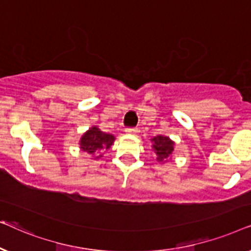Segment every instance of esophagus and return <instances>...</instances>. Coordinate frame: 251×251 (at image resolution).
<instances>
[{"mask_svg": "<svg viewBox=\"0 0 251 251\" xmlns=\"http://www.w3.org/2000/svg\"><path fill=\"white\" fill-rule=\"evenodd\" d=\"M125 132L127 133V134H136V133H138V128L128 127V128H125Z\"/></svg>", "mask_w": 251, "mask_h": 251, "instance_id": "1", "label": "esophagus"}]
</instances>
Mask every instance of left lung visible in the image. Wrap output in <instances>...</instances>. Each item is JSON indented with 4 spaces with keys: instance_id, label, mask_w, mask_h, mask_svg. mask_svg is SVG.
Returning a JSON list of instances; mask_svg holds the SVG:
<instances>
[{
    "instance_id": "1",
    "label": "left lung",
    "mask_w": 251,
    "mask_h": 251,
    "mask_svg": "<svg viewBox=\"0 0 251 251\" xmlns=\"http://www.w3.org/2000/svg\"><path fill=\"white\" fill-rule=\"evenodd\" d=\"M152 149L157 155L158 162H168V159L172 156L173 150H175V142L172 141L169 136L157 135L151 139Z\"/></svg>"
}]
</instances>
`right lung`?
<instances>
[{
  "label": "right lung",
  "instance_id": "obj_1",
  "mask_svg": "<svg viewBox=\"0 0 251 251\" xmlns=\"http://www.w3.org/2000/svg\"><path fill=\"white\" fill-rule=\"evenodd\" d=\"M113 141H115V136L112 134L102 132L101 129L98 128V126H93L86 133H83L80 139V149L89 155L95 156L100 151L108 150L112 146ZM102 156L103 155L95 156V159Z\"/></svg>",
  "mask_w": 251,
  "mask_h": 251
}]
</instances>
